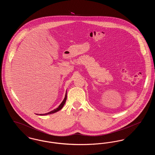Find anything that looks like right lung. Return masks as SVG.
Here are the masks:
<instances>
[{"label":"right lung","instance_id":"add662e5","mask_svg":"<svg viewBox=\"0 0 155 155\" xmlns=\"http://www.w3.org/2000/svg\"><path fill=\"white\" fill-rule=\"evenodd\" d=\"M67 99V93H66V95H65V97H64V100L63 101V102L61 103V104H60L59 106V107H58V108H56V109H54L53 110L51 111H50V112H49V113H45V114H39V115H41V116H44V115H48V114H52V113H56V112H57V111H58L60 110H61L62 108H63V106H64V104H65L66 103V101Z\"/></svg>","mask_w":155,"mask_h":155}]
</instances>
